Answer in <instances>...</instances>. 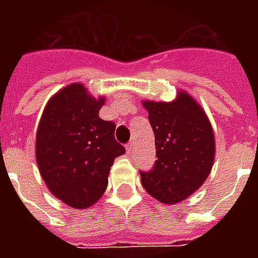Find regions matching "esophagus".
I'll list each match as a JSON object with an SVG mask.
<instances>
[{"label": "esophagus", "instance_id": "obj_1", "mask_svg": "<svg viewBox=\"0 0 258 258\" xmlns=\"http://www.w3.org/2000/svg\"><path fill=\"white\" fill-rule=\"evenodd\" d=\"M133 152H134V144H133V142H130L128 145H127V153L133 155Z\"/></svg>", "mask_w": 258, "mask_h": 258}]
</instances>
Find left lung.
<instances>
[{"label": "left lung", "mask_w": 258, "mask_h": 258, "mask_svg": "<svg viewBox=\"0 0 258 258\" xmlns=\"http://www.w3.org/2000/svg\"><path fill=\"white\" fill-rule=\"evenodd\" d=\"M155 134L157 160L140 171L148 194L162 203L175 205L203 185L216 155L209 117L194 98L179 91L173 102L144 101Z\"/></svg>", "instance_id": "1"}]
</instances>
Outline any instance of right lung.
I'll return each mask as SVG.
<instances>
[{
    "instance_id": "add662e5",
    "label": "right lung",
    "mask_w": 258,
    "mask_h": 258,
    "mask_svg": "<svg viewBox=\"0 0 258 258\" xmlns=\"http://www.w3.org/2000/svg\"><path fill=\"white\" fill-rule=\"evenodd\" d=\"M105 98L95 99L74 83L48 101L36 135V160L49 192L74 209L101 199L114 159L125 153L116 124L99 117Z\"/></svg>"
}]
</instances>
